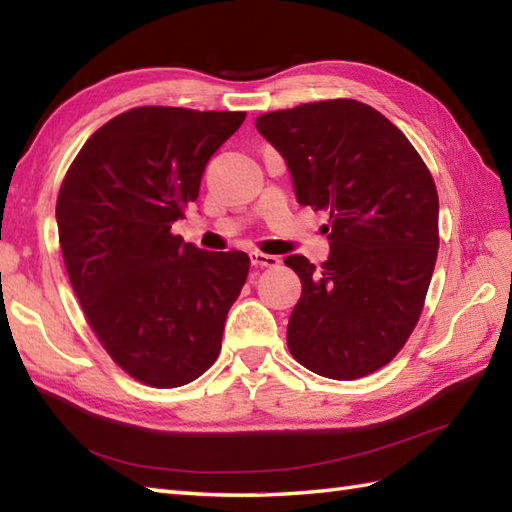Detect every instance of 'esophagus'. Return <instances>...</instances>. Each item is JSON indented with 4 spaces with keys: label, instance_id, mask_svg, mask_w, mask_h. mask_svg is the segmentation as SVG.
I'll use <instances>...</instances> for the list:
<instances>
[{
    "label": "esophagus",
    "instance_id": "esophagus-1",
    "mask_svg": "<svg viewBox=\"0 0 512 512\" xmlns=\"http://www.w3.org/2000/svg\"><path fill=\"white\" fill-rule=\"evenodd\" d=\"M248 255H250V264H253L255 268H275L279 264V257L259 253V250H250Z\"/></svg>",
    "mask_w": 512,
    "mask_h": 512
}]
</instances>
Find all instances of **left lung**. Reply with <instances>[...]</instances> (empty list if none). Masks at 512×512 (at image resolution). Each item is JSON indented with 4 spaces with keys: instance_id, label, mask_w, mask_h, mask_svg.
Masks as SVG:
<instances>
[{
    "instance_id": "left-lung-1",
    "label": "left lung",
    "mask_w": 512,
    "mask_h": 512,
    "mask_svg": "<svg viewBox=\"0 0 512 512\" xmlns=\"http://www.w3.org/2000/svg\"><path fill=\"white\" fill-rule=\"evenodd\" d=\"M257 132L284 156L297 202L330 213L321 268L286 257L301 279L288 350L310 372H376L418 323L438 257V191L400 129L361 101L262 114Z\"/></svg>"
}]
</instances>
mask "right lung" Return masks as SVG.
I'll use <instances>...</instances> for the list:
<instances>
[{"mask_svg": "<svg viewBox=\"0 0 512 512\" xmlns=\"http://www.w3.org/2000/svg\"><path fill=\"white\" fill-rule=\"evenodd\" d=\"M244 118L134 107L96 129L65 173L57 226L74 295L114 363L145 385H187L220 354L250 259L187 244L171 224Z\"/></svg>", "mask_w": 512, "mask_h": 512, "instance_id": "add662e5", "label": "right lung"}]
</instances>
